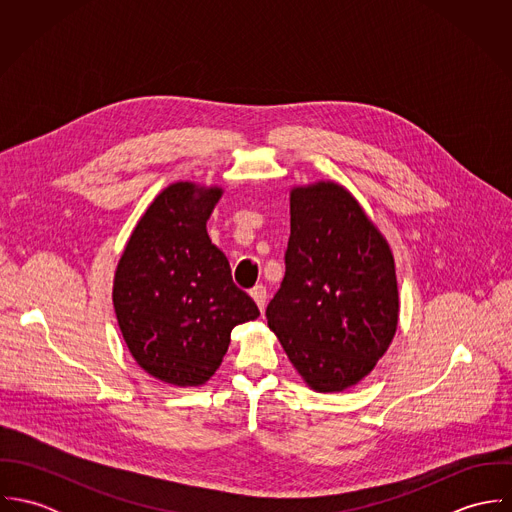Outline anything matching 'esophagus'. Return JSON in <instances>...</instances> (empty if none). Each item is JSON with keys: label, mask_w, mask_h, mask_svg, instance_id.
Masks as SVG:
<instances>
[{"label": "esophagus", "mask_w": 512, "mask_h": 512, "mask_svg": "<svg viewBox=\"0 0 512 512\" xmlns=\"http://www.w3.org/2000/svg\"><path fill=\"white\" fill-rule=\"evenodd\" d=\"M250 295H252V299L256 301L258 309L262 311V309H264V305H266V297H268V292H266V288H264V286H256L254 290H250Z\"/></svg>", "instance_id": "34e87169"}]
</instances>
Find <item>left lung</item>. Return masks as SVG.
<instances>
[{
  "instance_id": "1",
  "label": "left lung",
  "mask_w": 512,
  "mask_h": 512,
  "mask_svg": "<svg viewBox=\"0 0 512 512\" xmlns=\"http://www.w3.org/2000/svg\"><path fill=\"white\" fill-rule=\"evenodd\" d=\"M286 276L268 327L317 392H343L382 359L398 327L394 256L339 183L293 187Z\"/></svg>"
}]
</instances>
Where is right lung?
Returning a JSON list of instances; mask_svg holds the SVG:
<instances>
[{
	"label": "right lung",
	"instance_id": "right-lung-1",
	"mask_svg": "<svg viewBox=\"0 0 512 512\" xmlns=\"http://www.w3.org/2000/svg\"><path fill=\"white\" fill-rule=\"evenodd\" d=\"M220 195V187L189 181L163 189L114 276V311L132 357L173 386L205 384L228 351L230 331L260 315L207 234Z\"/></svg>",
	"mask_w": 512,
	"mask_h": 512
}]
</instances>
